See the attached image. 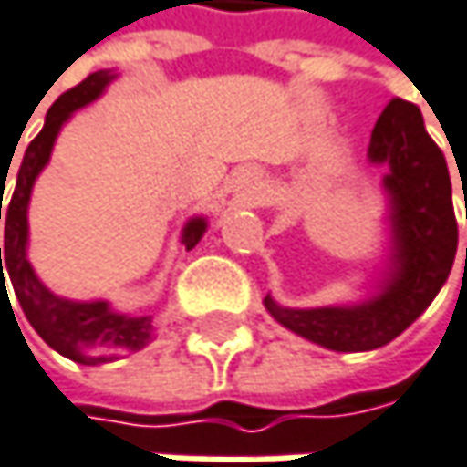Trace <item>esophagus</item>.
Here are the masks:
<instances>
[{
	"label": "esophagus",
	"mask_w": 467,
	"mask_h": 467,
	"mask_svg": "<svg viewBox=\"0 0 467 467\" xmlns=\"http://www.w3.org/2000/svg\"><path fill=\"white\" fill-rule=\"evenodd\" d=\"M233 187L234 192H240V197L245 202H262L265 194H267V182H265V173L262 168L256 165H243L233 173Z\"/></svg>",
	"instance_id": "esophagus-1"
}]
</instances>
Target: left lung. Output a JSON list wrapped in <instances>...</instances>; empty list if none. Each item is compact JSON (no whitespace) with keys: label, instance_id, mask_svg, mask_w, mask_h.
I'll return each instance as SVG.
<instances>
[{"label":"left lung","instance_id":"left-lung-1","mask_svg":"<svg viewBox=\"0 0 467 467\" xmlns=\"http://www.w3.org/2000/svg\"><path fill=\"white\" fill-rule=\"evenodd\" d=\"M368 162L385 168L390 230L385 267L368 294L328 307H283L265 296L280 326L337 353L377 350L403 334L436 299L457 254L449 168L420 109L401 99L385 107L371 130Z\"/></svg>","mask_w":467,"mask_h":467}]
</instances>
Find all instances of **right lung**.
Returning a JSON list of instances; mask_svg holds the SVG:
<instances>
[{"label":"right lung","mask_w":467,"mask_h":467,"mask_svg":"<svg viewBox=\"0 0 467 467\" xmlns=\"http://www.w3.org/2000/svg\"><path fill=\"white\" fill-rule=\"evenodd\" d=\"M117 74L111 68H101L82 79L77 88L64 93L45 117V128L39 136L28 144L16 176V190L10 202L5 205V248H0V291L7 294L5 270L10 275L13 291L18 296L23 316L34 326V331L66 358L99 366L109 360L122 358L128 353H136L147 348L157 337V326L151 316H128L109 305L107 299L93 302H77L53 294L34 273L28 262V200L36 176L50 162V154L56 147V139L77 109L88 107L96 101L107 85ZM10 171V168H7ZM2 184L7 182V173H0ZM5 194V190L0 192ZM2 219V197H0ZM208 230L205 216H192L182 230V245L190 251L200 243V237ZM10 302V296H7Z\"/></svg>","instance_id":"add662e5"}]
</instances>
